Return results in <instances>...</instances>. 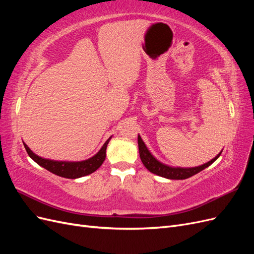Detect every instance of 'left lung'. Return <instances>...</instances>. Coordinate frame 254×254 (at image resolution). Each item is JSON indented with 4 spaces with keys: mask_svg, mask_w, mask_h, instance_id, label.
Instances as JSON below:
<instances>
[{
    "mask_svg": "<svg viewBox=\"0 0 254 254\" xmlns=\"http://www.w3.org/2000/svg\"><path fill=\"white\" fill-rule=\"evenodd\" d=\"M137 144H139L140 158L144 166L152 174H156L160 177H163V178L173 179V180L188 179L190 177L198 174L199 172L204 170V168L209 167L213 162H215L222 152L221 150L214 159H212L211 161H209V162H206L202 165L195 166V167H174V166H170L160 162L159 160H157L155 157H153L152 153L148 150L147 147H146V145L142 140L140 134H137Z\"/></svg>",
    "mask_w": 254,
    "mask_h": 254,
    "instance_id": "left-lung-1",
    "label": "left lung"
}]
</instances>
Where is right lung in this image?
<instances>
[{
	"mask_svg": "<svg viewBox=\"0 0 254 254\" xmlns=\"http://www.w3.org/2000/svg\"><path fill=\"white\" fill-rule=\"evenodd\" d=\"M111 137L112 136H110L109 139L105 142V144L102 146V148L98 150L96 155L87 160L75 161V162L74 161H56L39 157L36 155L35 152L30 150V148L24 142H23V144H24V147L28 153V156L32 158L38 165L42 166L45 170H48L49 172L59 177H64V178L67 179H76L94 173L97 168L101 167V165L106 159L107 145H108Z\"/></svg>",
	"mask_w": 254,
	"mask_h": 254,
	"instance_id": "add662e5",
	"label": "right lung"
}]
</instances>
